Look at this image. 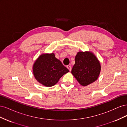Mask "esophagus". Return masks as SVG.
<instances>
[{
  "mask_svg": "<svg viewBox=\"0 0 127 127\" xmlns=\"http://www.w3.org/2000/svg\"><path fill=\"white\" fill-rule=\"evenodd\" d=\"M67 68L70 71L71 70V67L70 66H69V65H68V66H67Z\"/></svg>",
  "mask_w": 127,
  "mask_h": 127,
  "instance_id": "34e87169",
  "label": "esophagus"
}]
</instances>
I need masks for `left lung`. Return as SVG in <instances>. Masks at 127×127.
I'll use <instances>...</instances> for the list:
<instances>
[{
    "label": "left lung",
    "instance_id": "8db88e82",
    "mask_svg": "<svg viewBox=\"0 0 127 127\" xmlns=\"http://www.w3.org/2000/svg\"><path fill=\"white\" fill-rule=\"evenodd\" d=\"M100 71V63L93 53H77L71 73L80 85L85 86L95 82L97 79Z\"/></svg>",
    "mask_w": 127,
    "mask_h": 127
}]
</instances>
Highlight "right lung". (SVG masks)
<instances>
[{
  "instance_id": "right-lung-1",
  "label": "right lung",
  "mask_w": 127,
  "mask_h": 127,
  "mask_svg": "<svg viewBox=\"0 0 127 127\" xmlns=\"http://www.w3.org/2000/svg\"><path fill=\"white\" fill-rule=\"evenodd\" d=\"M33 69L35 79L47 87L55 85L61 77L69 71L53 53L41 55L34 63Z\"/></svg>"
}]
</instances>
